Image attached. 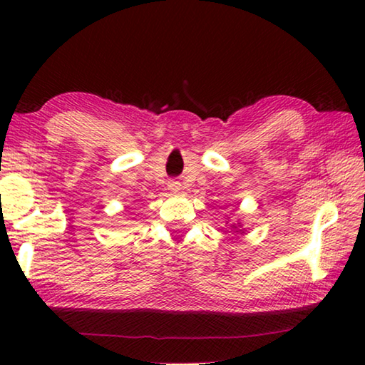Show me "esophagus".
Here are the masks:
<instances>
[{"label": "esophagus", "instance_id": "esophagus-1", "mask_svg": "<svg viewBox=\"0 0 365 365\" xmlns=\"http://www.w3.org/2000/svg\"><path fill=\"white\" fill-rule=\"evenodd\" d=\"M169 190L178 191V190H180V183H178V182H169Z\"/></svg>", "mask_w": 365, "mask_h": 365}]
</instances>
